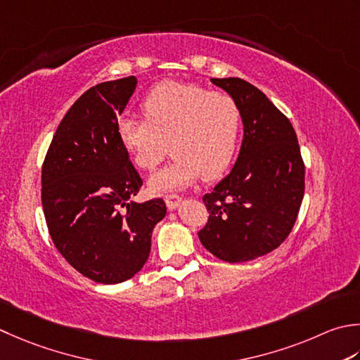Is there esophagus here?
<instances>
[{
	"label": "esophagus",
	"mask_w": 360,
	"mask_h": 360,
	"mask_svg": "<svg viewBox=\"0 0 360 360\" xmlns=\"http://www.w3.org/2000/svg\"><path fill=\"white\" fill-rule=\"evenodd\" d=\"M165 202H167V207L168 209L174 210L181 204V198H179L178 195H167L165 196Z\"/></svg>",
	"instance_id": "esophagus-1"
}]
</instances>
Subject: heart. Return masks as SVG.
I'll list each match as a JSON object with an SVG mask.
<instances>
[{
    "label": "heart",
    "instance_id": "heart-1",
    "mask_svg": "<svg viewBox=\"0 0 360 360\" xmlns=\"http://www.w3.org/2000/svg\"><path fill=\"white\" fill-rule=\"evenodd\" d=\"M145 122L118 120V139L140 170L151 172L168 151L173 160L150 179L156 193L184 188L202 176L214 181L234 160L242 112L234 98L200 84L164 81L145 95Z\"/></svg>",
    "mask_w": 360,
    "mask_h": 360
}]
</instances>
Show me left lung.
I'll use <instances>...</instances> for the list:
<instances>
[{"instance_id":"left-lung-1","label":"left lung","mask_w":360,"mask_h":360,"mask_svg":"<svg viewBox=\"0 0 360 360\" xmlns=\"http://www.w3.org/2000/svg\"><path fill=\"white\" fill-rule=\"evenodd\" d=\"M242 112L243 142L236 165L202 196L209 220L198 237L229 264L276 250L290 234L304 196V162L288 118L240 77H212Z\"/></svg>"}]
</instances>
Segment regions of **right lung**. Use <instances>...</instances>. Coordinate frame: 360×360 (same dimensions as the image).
I'll return each mask as SVG.
<instances>
[{"mask_svg": "<svg viewBox=\"0 0 360 360\" xmlns=\"http://www.w3.org/2000/svg\"><path fill=\"white\" fill-rule=\"evenodd\" d=\"M137 77L101 82L77 98L56 129L41 167V206L53 243L95 283L118 284L142 270L162 198L132 201L143 181L118 139Z\"/></svg>", "mask_w": 360, "mask_h": 360, "instance_id": "1", "label": "right lung"}]
</instances>
